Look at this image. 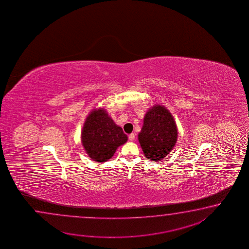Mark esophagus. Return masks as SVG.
<instances>
[{
  "label": "esophagus",
  "instance_id": "esophagus-1",
  "mask_svg": "<svg viewBox=\"0 0 249 249\" xmlns=\"http://www.w3.org/2000/svg\"><path fill=\"white\" fill-rule=\"evenodd\" d=\"M128 138H129V140H130V141H134V139H135V134H134V133H131Z\"/></svg>",
  "mask_w": 249,
  "mask_h": 249
}]
</instances>
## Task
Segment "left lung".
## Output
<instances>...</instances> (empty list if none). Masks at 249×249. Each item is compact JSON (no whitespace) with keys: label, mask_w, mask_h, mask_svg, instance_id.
Masks as SVG:
<instances>
[{"label":"left lung","mask_w":249,"mask_h":249,"mask_svg":"<svg viewBox=\"0 0 249 249\" xmlns=\"http://www.w3.org/2000/svg\"><path fill=\"white\" fill-rule=\"evenodd\" d=\"M177 137V126L169 110L160 105L149 108L138 135L143 153L148 160L159 162L166 158L175 147Z\"/></svg>","instance_id":"1"}]
</instances>
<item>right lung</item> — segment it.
I'll use <instances>...</instances> for the list:
<instances>
[{
    "label": "right lung",
    "mask_w": 249,
    "mask_h": 249,
    "mask_svg": "<svg viewBox=\"0 0 249 249\" xmlns=\"http://www.w3.org/2000/svg\"><path fill=\"white\" fill-rule=\"evenodd\" d=\"M128 138L104 108L93 109L85 119L81 141L89 158L97 163L111 159Z\"/></svg>",
    "instance_id": "1"
}]
</instances>
